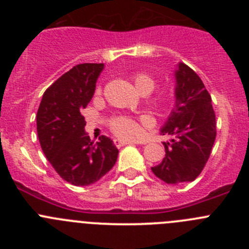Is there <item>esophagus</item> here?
<instances>
[{
    "label": "esophagus",
    "instance_id": "obj_1",
    "mask_svg": "<svg viewBox=\"0 0 249 249\" xmlns=\"http://www.w3.org/2000/svg\"><path fill=\"white\" fill-rule=\"evenodd\" d=\"M114 144L117 147H123L126 146V144H132V142H127V141H122V140H116L114 141Z\"/></svg>",
    "mask_w": 249,
    "mask_h": 249
}]
</instances>
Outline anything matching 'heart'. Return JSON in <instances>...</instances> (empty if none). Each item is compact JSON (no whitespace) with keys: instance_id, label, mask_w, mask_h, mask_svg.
Returning a JSON list of instances; mask_svg holds the SVG:
<instances>
[{"instance_id":"heart-1","label":"heart","mask_w":249,"mask_h":249,"mask_svg":"<svg viewBox=\"0 0 249 249\" xmlns=\"http://www.w3.org/2000/svg\"><path fill=\"white\" fill-rule=\"evenodd\" d=\"M136 89L142 92H151L155 89V81L146 73H135L132 76ZM100 89H97V93ZM111 128L116 136L123 140H136L141 135V127L136 120L127 116H117L111 121Z\"/></svg>"}]
</instances>
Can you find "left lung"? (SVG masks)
<instances>
[{"mask_svg":"<svg viewBox=\"0 0 249 249\" xmlns=\"http://www.w3.org/2000/svg\"><path fill=\"white\" fill-rule=\"evenodd\" d=\"M175 107L160 128L171 136L163 142V160L152 172L168 184L192 182L210 158L215 140L212 100L198 74L179 62L175 71Z\"/></svg>","mask_w":249,"mask_h":249,"instance_id":"obj_1","label":"left lung"}]
</instances>
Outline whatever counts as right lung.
Instances as JSON below:
<instances>
[{
    "instance_id": "obj_1",
    "label": "right lung",
    "mask_w": 249,
    "mask_h": 249,
    "mask_svg": "<svg viewBox=\"0 0 249 249\" xmlns=\"http://www.w3.org/2000/svg\"><path fill=\"white\" fill-rule=\"evenodd\" d=\"M103 63H81L50 86L37 111V135L52 167L68 183L89 186L111 171L118 149L101 136L93 143L81 111L92 100Z\"/></svg>"
}]
</instances>
